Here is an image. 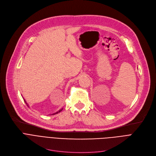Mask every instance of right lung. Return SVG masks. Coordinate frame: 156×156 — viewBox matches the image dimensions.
Listing matches in <instances>:
<instances>
[{
  "label": "right lung",
  "instance_id": "1",
  "mask_svg": "<svg viewBox=\"0 0 156 156\" xmlns=\"http://www.w3.org/2000/svg\"><path fill=\"white\" fill-rule=\"evenodd\" d=\"M24 102H26L25 100H24ZM26 104H27V102H26ZM27 105H28V104H27ZM62 110V109H61V110H59V111L58 112H55V113H54V114H52V115H54V114H57V113H58V112H61V111Z\"/></svg>",
  "mask_w": 156,
  "mask_h": 156
}]
</instances>
